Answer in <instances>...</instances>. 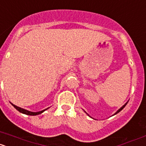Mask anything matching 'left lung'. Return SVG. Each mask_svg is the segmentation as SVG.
Listing matches in <instances>:
<instances>
[{
	"label": "left lung",
	"instance_id": "1",
	"mask_svg": "<svg viewBox=\"0 0 146 146\" xmlns=\"http://www.w3.org/2000/svg\"><path fill=\"white\" fill-rule=\"evenodd\" d=\"M127 103H128V102H126V104H124V105H123V106L121 107V108H120V109H119V110H118V111H117V112H116V113H115V114H114V115L117 114V113H119V112H120V111H121V110H123V108H125V106H126V104H127ZM85 112H86V111H85ZM87 114H88V113H87ZM88 115V116H89V115Z\"/></svg>",
	"mask_w": 146,
	"mask_h": 146
}]
</instances>
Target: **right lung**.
I'll return each instance as SVG.
<instances>
[{"instance_id":"1","label":"right lung","mask_w":146,"mask_h":146,"mask_svg":"<svg viewBox=\"0 0 146 146\" xmlns=\"http://www.w3.org/2000/svg\"><path fill=\"white\" fill-rule=\"evenodd\" d=\"M11 104H12L13 106H14V108H15L16 110H17L19 112L23 113V114L28 115H37L41 114V113H43L44 111H45L46 110L48 109V108H47V109L43 110H42V111H39V112H31V111H28V110H25V109H23V108H20V107L16 106V105H15V104H13L12 103H11Z\"/></svg>"}]
</instances>
